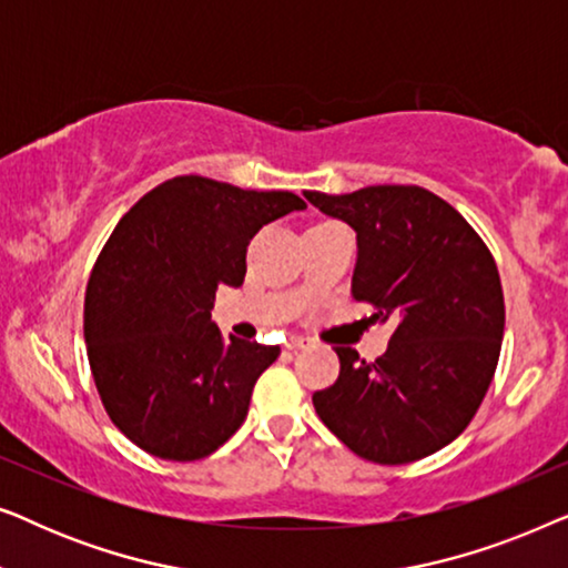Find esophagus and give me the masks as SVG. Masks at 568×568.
I'll list each match as a JSON object with an SVG mask.
<instances>
[{
  "mask_svg": "<svg viewBox=\"0 0 568 568\" xmlns=\"http://www.w3.org/2000/svg\"><path fill=\"white\" fill-rule=\"evenodd\" d=\"M286 348H305V346H310V338H305V336H292V338H286V344H284Z\"/></svg>",
  "mask_w": 568,
  "mask_h": 568,
  "instance_id": "1",
  "label": "esophagus"
}]
</instances>
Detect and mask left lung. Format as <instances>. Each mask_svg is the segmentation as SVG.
Returning a JSON list of instances; mask_svg holds the SVG:
<instances>
[{"label": "left lung", "instance_id": "obj_1", "mask_svg": "<svg viewBox=\"0 0 568 568\" xmlns=\"http://www.w3.org/2000/svg\"><path fill=\"white\" fill-rule=\"evenodd\" d=\"M310 204L356 230L352 297L395 321L375 362L348 346L317 416L364 460H422L460 437L499 364L504 292L491 251L465 216L422 185H367Z\"/></svg>", "mask_w": 568, "mask_h": 568}]
</instances>
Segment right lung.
<instances>
[{
    "label": "right lung",
    "mask_w": 568,
    "mask_h": 568,
    "mask_svg": "<svg viewBox=\"0 0 568 568\" xmlns=\"http://www.w3.org/2000/svg\"><path fill=\"white\" fill-rule=\"evenodd\" d=\"M297 209L290 191L181 175L115 224L84 292V341L105 414L144 453L201 460L245 422L278 346L224 341L214 294L243 284L255 232Z\"/></svg>",
    "instance_id": "right-lung-1"
}]
</instances>
